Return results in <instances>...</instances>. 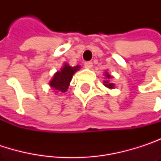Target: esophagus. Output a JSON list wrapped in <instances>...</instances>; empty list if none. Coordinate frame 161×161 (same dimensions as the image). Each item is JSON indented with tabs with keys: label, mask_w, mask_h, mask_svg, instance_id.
I'll return each instance as SVG.
<instances>
[{
	"label": "esophagus",
	"mask_w": 161,
	"mask_h": 161,
	"mask_svg": "<svg viewBox=\"0 0 161 161\" xmlns=\"http://www.w3.org/2000/svg\"><path fill=\"white\" fill-rule=\"evenodd\" d=\"M84 65H85V68L86 69H91V67H92V62L91 61H86L85 63H84Z\"/></svg>",
	"instance_id": "esophagus-1"
}]
</instances>
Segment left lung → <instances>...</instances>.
Instances as JSON below:
<instances>
[{"instance_id":"8db88e82","label":"left lung","mask_w":161,"mask_h":161,"mask_svg":"<svg viewBox=\"0 0 161 161\" xmlns=\"http://www.w3.org/2000/svg\"><path fill=\"white\" fill-rule=\"evenodd\" d=\"M105 77H106V80L103 81V84H104V86H106V87H108V88H110V89H112L114 87V85L113 84L112 82H110V79H111V75L108 74V73H105Z\"/></svg>"}]
</instances>
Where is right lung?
<instances>
[{
    "label": "right lung",
    "instance_id": "1",
    "mask_svg": "<svg viewBox=\"0 0 161 161\" xmlns=\"http://www.w3.org/2000/svg\"><path fill=\"white\" fill-rule=\"evenodd\" d=\"M79 69L80 66L78 65L75 67H72L69 64L65 63L64 66L61 68V70L54 75L52 80L49 83V86L55 90V92H59V93L66 92L74 74Z\"/></svg>",
    "mask_w": 161,
    "mask_h": 161
}]
</instances>
